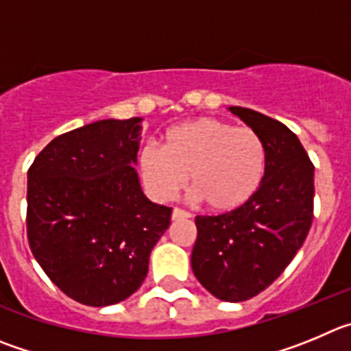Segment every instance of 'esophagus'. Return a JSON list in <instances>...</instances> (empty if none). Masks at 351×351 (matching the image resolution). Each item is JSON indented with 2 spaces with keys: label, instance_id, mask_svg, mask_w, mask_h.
I'll use <instances>...</instances> for the list:
<instances>
[{
  "label": "esophagus",
  "instance_id": "esophagus-1",
  "mask_svg": "<svg viewBox=\"0 0 351 351\" xmlns=\"http://www.w3.org/2000/svg\"><path fill=\"white\" fill-rule=\"evenodd\" d=\"M191 213L185 211V209H180V208H175L173 209V215L171 218L173 220H186V218H191Z\"/></svg>",
  "mask_w": 351,
  "mask_h": 351
}]
</instances>
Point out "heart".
<instances>
[{
  "instance_id": "heart-1",
  "label": "heart",
  "mask_w": 351,
  "mask_h": 351,
  "mask_svg": "<svg viewBox=\"0 0 351 351\" xmlns=\"http://www.w3.org/2000/svg\"><path fill=\"white\" fill-rule=\"evenodd\" d=\"M138 165L147 191L157 201H173L191 175L195 199L216 213H230L258 192L267 152L253 128L199 117L171 128L162 149L143 147Z\"/></svg>"
}]
</instances>
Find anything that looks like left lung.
<instances>
[{
  "label": "left lung",
  "mask_w": 351,
  "mask_h": 351,
  "mask_svg": "<svg viewBox=\"0 0 351 351\" xmlns=\"http://www.w3.org/2000/svg\"><path fill=\"white\" fill-rule=\"evenodd\" d=\"M261 136L267 166L250 202L197 216L192 270L218 300L239 303L267 289L291 263L313 220V162L293 131L265 114L230 107Z\"/></svg>",
  "instance_id": "8db88e82"
}]
</instances>
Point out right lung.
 I'll return each mask as SVG.
<instances>
[{"label": "right lung", "instance_id": "obj_1", "mask_svg": "<svg viewBox=\"0 0 351 351\" xmlns=\"http://www.w3.org/2000/svg\"><path fill=\"white\" fill-rule=\"evenodd\" d=\"M140 117L86 124L51 140L27 171V241L64 294L88 306L142 286L171 208L150 202L133 169Z\"/></svg>", "mask_w": 351, "mask_h": 351}]
</instances>
